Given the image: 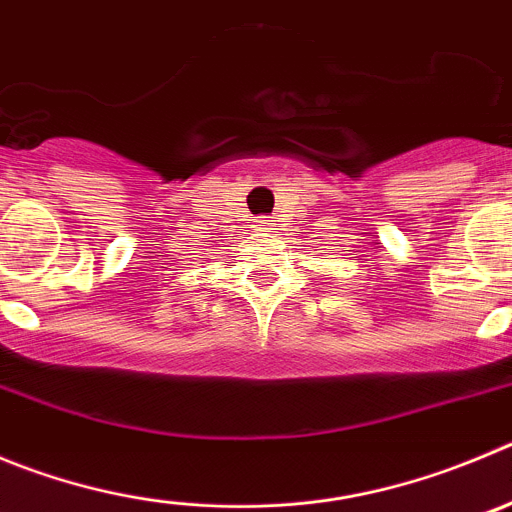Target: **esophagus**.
I'll list each match as a JSON object with an SVG mask.
<instances>
[{
	"label": "esophagus",
	"mask_w": 512,
	"mask_h": 512,
	"mask_svg": "<svg viewBox=\"0 0 512 512\" xmlns=\"http://www.w3.org/2000/svg\"><path fill=\"white\" fill-rule=\"evenodd\" d=\"M272 222H275V219H272V217H260V219H257V227H260V229H270Z\"/></svg>",
	"instance_id": "esophagus-1"
}]
</instances>
